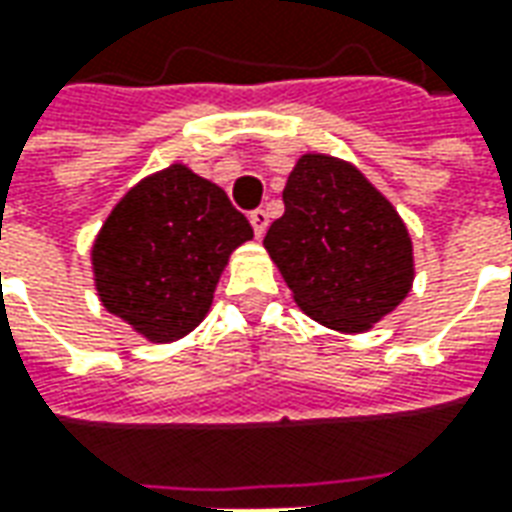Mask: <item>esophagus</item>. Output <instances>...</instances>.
I'll return each mask as SVG.
<instances>
[{"label":"esophagus","instance_id":"obj_1","mask_svg":"<svg viewBox=\"0 0 512 512\" xmlns=\"http://www.w3.org/2000/svg\"><path fill=\"white\" fill-rule=\"evenodd\" d=\"M249 222H252V227H255L257 238H263V233H266V227H268V213L263 211V208H257V211L249 213Z\"/></svg>","mask_w":512,"mask_h":512}]
</instances>
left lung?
Returning a JSON list of instances; mask_svg holds the SVG:
<instances>
[{
  "label": "left lung",
  "instance_id": "obj_1",
  "mask_svg": "<svg viewBox=\"0 0 512 512\" xmlns=\"http://www.w3.org/2000/svg\"><path fill=\"white\" fill-rule=\"evenodd\" d=\"M263 246L312 321L367 332L406 299L414 249L392 202L348 161L304 153Z\"/></svg>",
  "mask_w": 512,
  "mask_h": 512
}]
</instances>
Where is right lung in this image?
Here are the masks:
<instances>
[{
	"mask_svg": "<svg viewBox=\"0 0 512 512\" xmlns=\"http://www.w3.org/2000/svg\"><path fill=\"white\" fill-rule=\"evenodd\" d=\"M252 224L216 183L172 164L117 202L93 244L104 307L147 337L172 343L208 315L216 282Z\"/></svg>",
	"mask_w": 512,
	"mask_h": 512,
	"instance_id": "1",
	"label": "right lung"
}]
</instances>
